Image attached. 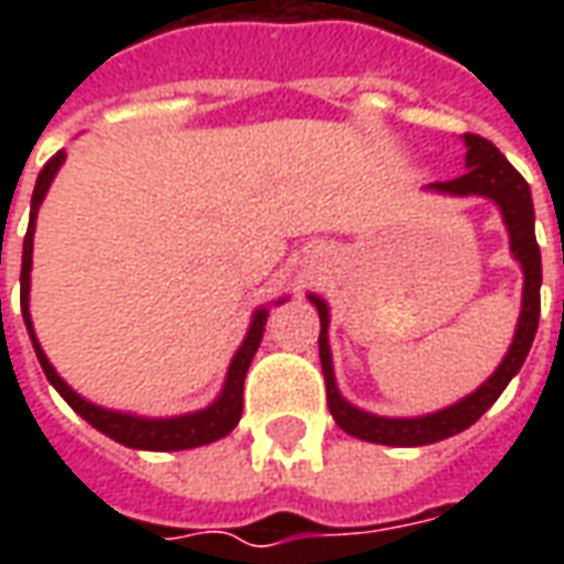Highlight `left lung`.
<instances>
[{
    "instance_id": "8db88e82",
    "label": "left lung",
    "mask_w": 564,
    "mask_h": 564,
    "mask_svg": "<svg viewBox=\"0 0 564 564\" xmlns=\"http://www.w3.org/2000/svg\"><path fill=\"white\" fill-rule=\"evenodd\" d=\"M465 165L468 172L453 177V181H437L432 189L437 193H449V196H489L496 198L505 214L510 232V250L520 259L522 271H525V290H522V314L517 323V335L510 344L505 362L498 366L492 378L486 380L484 387L471 392L468 399L453 404L447 411H437L432 416H416V420H387V416H375L359 411L354 404H347L338 395L335 387V375H332V356H329V307L323 299L311 295V302L317 305L319 314V366H323V378H326V402L335 416V423L341 425L347 435L362 437L371 444H390V447H423V444H435L449 435H459L462 429L474 425L480 416L496 404V399L505 392L510 378L517 375L529 356V347L538 332V317H541V247L534 241V208L529 184L513 165H510L501 150L484 135L465 132Z\"/></svg>"
}]
</instances>
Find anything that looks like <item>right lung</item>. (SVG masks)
Masks as SVG:
<instances>
[{"label": "right lung", "instance_id": "right-lung-1", "mask_svg": "<svg viewBox=\"0 0 564 564\" xmlns=\"http://www.w3.org/2000/svg\"><path fill=\"white\" fill-rule=\"evenodd\" d=\"M66 153H56L51 160L44 162V169L39 172V181H35V193H32V208H30V229H26V238H23V265H20V311H23V319H26V329H30L32 347H35V356L42 362L44 375L54 383V390L72 404V411H78L90 425H96L99 432H105L108 437H115L120 444L135 449H189L202 447V444H210L217 437L229 435L238 420H241V411H245V375L250 368V359L257 354L259 341H262V329H265V319H269V311L262 307L253 317V326L247 332L241 350L235 354L232 366H229V378H226V387H223V395L217 402L198 411V414L174 416V420H141V416L129 414H115V411H105V408H96V404L84 402L78 392L68 390L63 378L56 375L54 366L47 362L42 344L35 341V332H32L30 323V269H32V229H35V210L42 205L47 186L54 181L56 169L63 165Z\"/></svg>", "mask_w": 564, "mask_h": 564}]
</instances>
